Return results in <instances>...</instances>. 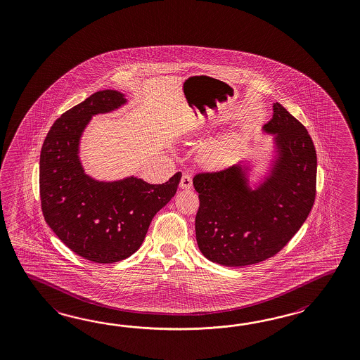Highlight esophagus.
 <instances>
[{"mask_svg":"<svg viewBox=\"0 0 360 360\" xmlns=\"http://www.w3.org/2000/svg\"><path fill=\"white\" fill-rule=\"evenodd\" d=\"M192 176L189 174H184L181 177V181H180V188L181 189H191L192 188Z\"/></svg>","mask_w":360,"mask_h":360,"instance_id":"1","label":"esophagus"}]
</instances>
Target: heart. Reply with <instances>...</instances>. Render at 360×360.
Here are the masks:
<instances>
[{
  "instance_id": "1",
  "label": "heart",
  "mask_w": 360,
  "mask_h": 360,
  "mask_svg": "<svg viewBox=\"0 0 360 360\" xmlns=\"http://www.w3.org/2000/svg\"><path fill=\"white\" fill-rule=\"evenodd\" d=\"M228 158V145L226 143H220L211 146L206 151V159L214 166H223Z\"/></svg>"
}]
</instances>
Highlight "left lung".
Listing matches in <instances>:
<instances>
[{
	"mask_svg": "<svg viewBox=\"0 0 360 360\" xmlns=\"http://www.w3.org/2000/svg\"><path fill=\"white\" fill-rule=\"evenodd\" d=\"M264 132L275 134L277 157L258 188L251 189L240 163L193 177L197 243L217 264L243 267L276 255L314 206L318 159L307 129L276 102Z\"/></svg>",
	"mask_w": 360,
	"mask_h": 360,
	"instance_id": "1",
	"label": "left lung"
}]
</instances>
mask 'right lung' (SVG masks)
Instances as JSON below:
<instances>
[{
	"instance_id": "1",
	"label": "right lung",
	"mask_w": 360,
	"mask_h": 360,
	"mask_svg": "<svg viewBox=\"0 0 360 360\" xmlns=\"http://www.w3.org/2000/svg\"><path fill=\"white\" fill-rule=\"evenodd\" d=\"M117 91H100L58 117L42 143L40 198L45 221L68 249L94 263H115L140 249L151 220L175 195L177 172L165 184L137 177L112 183L85 175L79 143L91 117L126 103Z\"/></svg>"
}]
</instances>
